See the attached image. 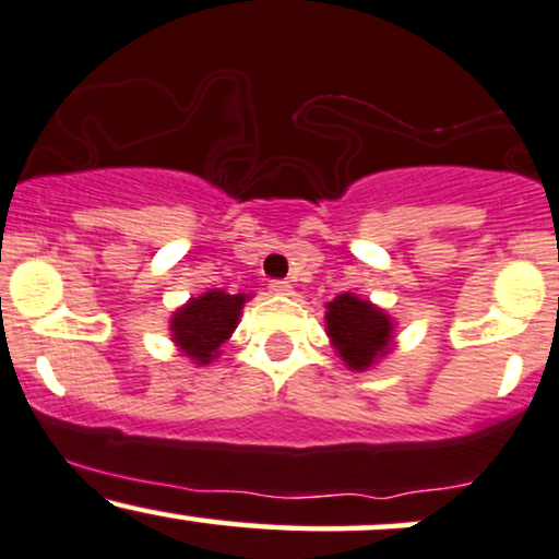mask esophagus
<instances>
[{"instance_id": "1", "label": "esophagus", "mask_w": 559, "mask_h": 559, "mask_svg": "<svg viewBox=\"0 0 559 559\" xmlns=\"http://www.w3.org/2000/svg\"><path fill=\"white\" fill-rule=\"evenodd\" d=\"M292 284L288 281H271V292L273 294H292Z\"/></svg>"}]
</instances>
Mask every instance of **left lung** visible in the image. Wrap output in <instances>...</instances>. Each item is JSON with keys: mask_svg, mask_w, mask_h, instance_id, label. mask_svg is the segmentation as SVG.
<instances>
[{"mask_svg": "<svg viewBox=\"0 0 559 559\" xmlns=\"http://www.w3.org/2000/svg\"><path fill=\"white\" fill-rule=\"evenodd\" d=\"M328 335L352 369H367L374 359L388 354L390 320L369 301L341 294L328 305Z\"/></svg>", "mask_w": 559, "mask_h": 559, "instance_id": "8db88e82", "label": "left lung"}]
</instances>
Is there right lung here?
Wrapping results in <instances>:
<instances>
[{
	"label": "right lung",
	"instance_id": "right-lung-1",
	"mask_svg": "<svg viewBox=\"0 0 559 559\" xmlns=\"http://www.w3.org/2000/svg\"><path fill=\"white\" fill-rule=\"evenodd\" d=\"M245 299V294L224 292H207L203 297L192 299L171 318L174 341L194 361L207 365L237 328Z\"/></svg>",
	"mask_w": 559,
	"mask_h": 559
}]
</instances>
